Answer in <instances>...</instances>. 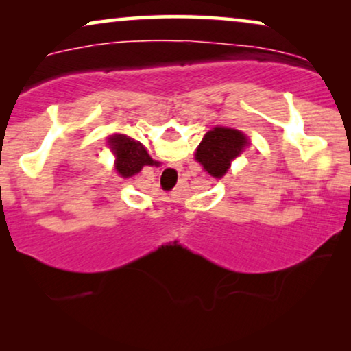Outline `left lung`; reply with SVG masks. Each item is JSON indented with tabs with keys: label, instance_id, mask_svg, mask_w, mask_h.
I'll return each mask as SVG.
<instances>
[{
	"label": "left lung",
	"instance_id": "left-lung-1",
	"mask_svg": "<svg viewBox=\"0 0 351 351\" xmlns=\"http://www.w3.org/2000/svg\"><path fill=\"white\" fill-rule=\"evenodd\" d=\"M249 141L243 132L230 128H214L206 134L196 150V160L215 179L228 171L230 162L244 150Z\"/></svg>",
	"mask_w": 351,
	"mask_h": 351
}]
</instances>
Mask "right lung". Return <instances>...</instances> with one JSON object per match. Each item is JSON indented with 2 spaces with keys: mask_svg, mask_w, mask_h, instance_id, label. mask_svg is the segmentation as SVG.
Segmentation results:
<instances>
[{
  "mask_svg": "<svg viewBox=\"0 0 351 351\" xmlns=\"http://www.w3.org/2000/svg\"><path fill=\"white\" fill-rule=\"evenodd\" d=\"M110 147L117 155V171L123 177L136 176L143 166H152L155 162L141 142L121 134L110 137Z\"/></svg>",
  "mask_w": 351,
  "mask_h": 351,
  "instance_id": "obj_1",
  "label": "right lung"
}]
</instances>
